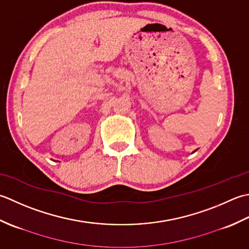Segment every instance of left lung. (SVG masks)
<instances>
[{
	"mask_svg": "<svg viewBox=\"0 0 249 249\" xmlns=\"http://www.w3.org/2000/svg\"><path fill=\"white\" fill-rule=\"evenodd\" d=\"M195 151H196V150H195ZM195 151H194V153H195ZM194 153H192V154H194Z\"/></svg>",
	"mask_w": 249,
	"mask_h": 249,
	"instance_id": "left-lung-1",
	"label": "left lung"
}]
</instances>
